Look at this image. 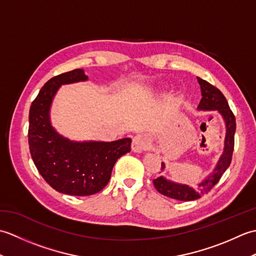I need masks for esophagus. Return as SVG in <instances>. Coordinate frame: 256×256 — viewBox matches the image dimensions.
I'll use <instances>...</instances> for the list:
<instances>
[{
	"label": "esophagus",
	"instance_id": "1",
	"mask_svg": "<svg viewBox=\"0 0 256 256\" xmlns=\"http://www.w3.org/2000/svg\"><path fill=\"white\" fill-rule=\"evenodd\" d=\"M152 148V140L148 134H138L133 138L132 150L136 153H140L143 150H148Z\"/></svg>",
	"mask_w": 256,
	"mask_h": 256
}]
</instances>
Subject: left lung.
<instances>
[{
	"instance_id": "8db88e82",
	"label": "left lung",
	"mask_w": 256,
	"mask_h": 256,
	"mask_svg": "<svg viewBox=\"0 0 256 256\" xmlns=\"http://www.w3.org/2000/svg\"><path fill=\"white\" fill-rule=\"evenodd\" d=\"M201 88V98L198 108L200 110H216L224 116L226 126V135L224 142V152L222 154L220 160L218 162L216 170L211 175L206 178L202 182L198 184V187H190L187 184H180L172 182H168L165 178L157 177L153 180L154 186L160 194L172 199L182 201H192L199 199L201 196L208 194L216 184L219 182L222 175H224L226 168L230 166L232 160L233 150H234V133L236 128V116L228 104V101L224 94L214 86L209 84L201 78H197ZM164 162L162 164V170H164Z\"/></svg>"
}]
</instances>
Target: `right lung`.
<instances>
[{
  "label": "right lung",
  "instance_id": "add662e5",
  "mask_svg": "<svg viewBox=\"0 0 256 256\" xmlns=\"http://www.w3.org/2000/svg\"><path fill=\"white\" fill-rule=\"evenodd\" d=\"M82 69L50 79L32 102L28 145L32 162L45 182L57 192L90 196L101 192L111 178L118 158L131 150V138L114 142L76 143L52 128L50 108L59 86L86 80Z\"/></svg>",
  "mask_w": 256,
  "mask_h": 256
}]
</instances>
